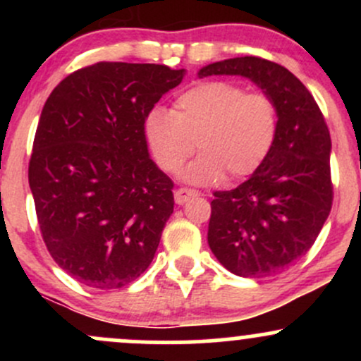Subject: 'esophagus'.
<instances>
[{
  "label": "esophagus",
  "mask_w": 361,
  "mask_h": 361,
  "mask_svg": "<svg viewBox=\"0 0 361 361\" xmlns=\"http://www.w3.org/2000/svg\"><path fill=\"white\" fill-rule=\"evenodd\" d=\"M198 193L197 190H190V188H178L176 192H175V202L178 205H183L185 202H188L190 198H195V197H198Z\"/></svg>",
  "instance_id": "esophagus-1"
}]
</instances>
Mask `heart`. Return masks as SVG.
Segmentation results:
<instances>
[{
  "mask_svg": "<svg viewBox=\"0 0 361 361\" xmlns=\"http://www.w3.org/2000/svg\"><path fill=\"white\" fill-rule=\"evenodd\" d=\"M280 134V109L267 93H246L229 81L200 82L183 91L173 110L156 106L144 120L147 146L163 171L175 175L193 154L185 180L210 185L243 180L263 166Z\"/></svg>",
  "mask_w": 361,
  "mask_h": 361,
  "instance_id": "obj_1",
  "label": "heart"
}]
</instances>
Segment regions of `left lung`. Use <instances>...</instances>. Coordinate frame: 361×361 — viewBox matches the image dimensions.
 Here are the masks:
<instances>
[{
  "instance_id": "8db88e82",
  "label": "left lung",
  "mask_w": 361,
  "mask_h": 361,
  "mask_svg": "<svg viewBox=\"0 0 361 361\" xmlns=\"http://www.w3.org/2000/svg\"><path fill=\"white\" fill-rule=\"evenodd\" d=\"M243 76L280 109V134L263 166L229 192H215L209 246L222 267L264 279L307 255L333 205L329 130L309 90L288 69L259 57L205 66L198 78Z\"/></svg>"
}]
</instances>
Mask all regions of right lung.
Returning <instances> with one entry per match:
<instances>
[{"label":"right lung","mask_w":361,"mask_h":361,"mask_svg":"<svg viewBox=\"0 0 361 361\" xmlns=\"http://www.w3.org/2000/svg\"><path fill=\"white\" fill-rule=\"evenodd\" d=\"M185 73L97 62L64 78L45 102L28 183L49 252L86 287H126L154 258L175 198L149 157L144 120Z\"/></svg>","instance_id":"add662e5"}]
</instances>
